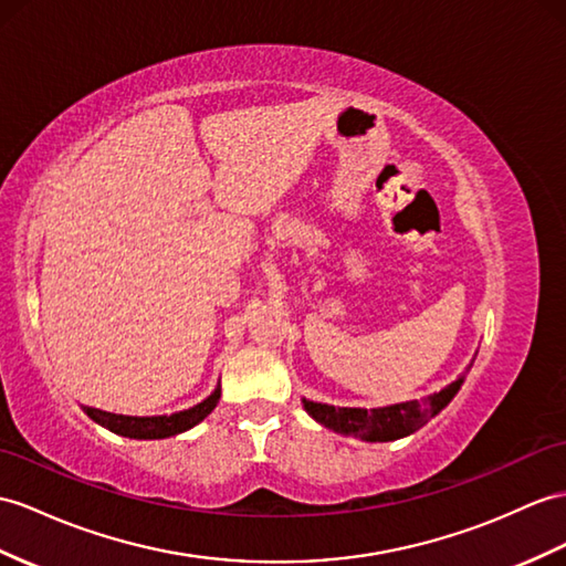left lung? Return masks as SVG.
<instances>
[{"label": "left lung", "instance_id": "8db88e82", "mask_svg": "<svg viewBox=\"0 0 566 566\" xmlns=\"http://www.w3.org/2000/svg\"><path fill=\"white\" fill-rule=\"evenodd\" d=\"M463 379L465 377L461 375L457 381L447 384L442 391L424 396L420 401H406L384 408H338L307 401V398H302V406H305L316 422L338 434L363 439V442H394V439L418 432L422 424H427V420L439 416L451 403V398L459 394Z\"/></svg>", "mask_w": 566, "mask_h": 566}]
</instances>
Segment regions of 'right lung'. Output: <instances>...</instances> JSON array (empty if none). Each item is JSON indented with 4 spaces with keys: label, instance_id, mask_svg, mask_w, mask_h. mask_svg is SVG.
I'll return each instance as SVG.
<instances>
[{
    "label": "right lung",
    "instance_id": "add662e5",
    "mask_svg": "<svg viewBox=\"0 0 566 566\" xmlns=\"http://www.w3.org/2000/svg\"><path fill=\"white\" fill-rule=\"evenodd\" d=\"M218 398H220V384L203 398L201 403L191 406L187 410L172 412V416H117V412H107L91 406H84V412L93 422H98L101 427H105V430L115 432L119 437L168 439L191 430V427L199 424L206 416H211V410L218 406Z\"/></svg>",
    "mask_w": 566,
    "mask_h": 566
}]
</instances>
